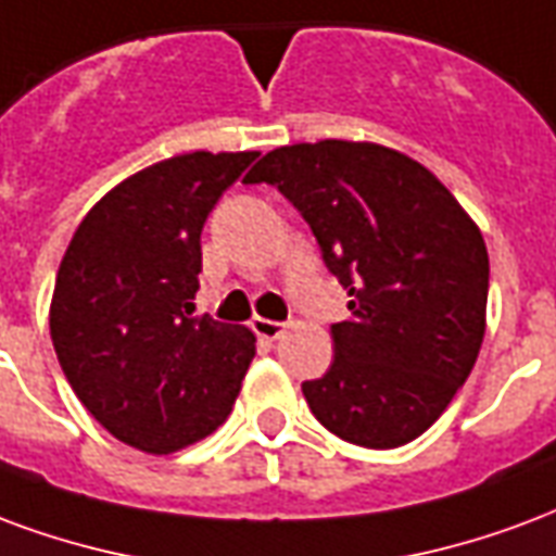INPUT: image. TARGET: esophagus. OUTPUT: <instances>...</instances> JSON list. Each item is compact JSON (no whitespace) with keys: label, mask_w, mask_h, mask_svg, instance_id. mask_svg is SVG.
Masks as SVG:
<instances>
[{"label":"esophagus","mask_w":556,"mask_h":556,"mask_svg":"<svg viewBox=\"0 0 556 556\" xmlns=\"http://www.w3.org/2000/svg\"><path fill=\"white\" fill-rule=\"evenodd\" d=\"M251 328H254V334L261 340H278L283 334V323H278V319L254 317L251 319Z\"/></svg>","instance_id":"34e87169"}]
</instances>
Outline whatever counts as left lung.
<instances>
[{"instance_id": "8db88e82", "label": "left lung", "mask_w": 556, "mask_h": 556, "mask_svg": "<svg viewBox=\"0 0 556 556\" xmlns=\"http://www.w3.org/2000/svg\"><path fill=\"white\" fill-rule=\"evenodd\" d=\"M242 184L275 186L299 210L350 295V317L331 326L334 362L302 382L314 417L362 447L415 441L483 343L489 254L477 225L420 162L379 144L278 148Z\"/></svg>"}]
</instances>
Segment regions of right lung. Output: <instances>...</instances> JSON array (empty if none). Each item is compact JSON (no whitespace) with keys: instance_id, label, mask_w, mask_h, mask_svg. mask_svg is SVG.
<instances>
[{"instance_id":"add662e5","label":"right lung","mask_w":556,"mask_h":556,"mask_svg":"<svg viewBox=\"0 0 556 556\" xmlns=\"http://www.w3.org/2000/svg\"><path fill=\"white\" fill-rule=\"evenodd\" d=\"M257 153H184L132 174L83 218L55 278L50 334L73 394L117 441L174 453L228 420L249 328L194 317L201 230Z\"/></svg>"}]
</instances>
